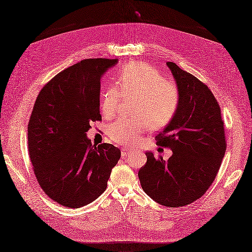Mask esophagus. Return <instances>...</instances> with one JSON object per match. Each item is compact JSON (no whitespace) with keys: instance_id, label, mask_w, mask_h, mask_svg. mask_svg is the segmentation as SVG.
I'll use <instances>...</instances> for the list:
<instances>
[{"instance_id":"1","label":"esophagus","mask_w":252,"mask_h":252,"mask_svg":"<svg viewBox=\"0 0 252 252\" xmlns=\"http://www.w3.org/2000/svg\"><path fill=\"white\" fill-rule=\"evenodd\" d=\"M131 153H132V150L127 149V148H123L122 149V158H126L127 156H129Z\"/></svg>"}]
</instances>
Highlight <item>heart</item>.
I'll list each match as a JSON object with an SVG mask.
<instances>
[{"label":"heart","mask_w":252,"mask_h":252,"mask_svg":"<svg viewBox=\"0 0 252 252\" xmlns=\"http://www.w3.org/2000/svg\"><path fill=\"white\" fill-rule=\"evenodd\" d=\"M118 88L102 91L100 107L105 118H113L122 95L135 96V119H119L109 127L110 138L122 146H134L145 131L163 128L173 119L179 105V90L159 71L146 63L133 62L124 65L116 76Z\"/></svg>","instance_id":"b5f03b06"}]
</instances>
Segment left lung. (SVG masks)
<instances>
[{"mask_svg": "<svg viewBox=\"0 0 252 252\" xmlns=\"http://www.w3.org/2000/svg\"><path fill=\"white\" fill-rule=\"evenodd\" d=\"M179 90L173 119L157 138L172 150L165 161L147 152L138 171L141 188L159 204L182 207L201 198L213 183L223 159L225 137L220 105L209 88L174 63H166Z\"/></svg>", "mask_w": 252, "mask_h": 252, "instance_id": "obj_1", "label": "left lung"}]
</instances>
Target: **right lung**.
I'll return each instance as SVG.
<instances>
[{"label": "right lung", "instance_id": "obj_1", "mask_svg": "<svg viewBox=\"0 0 252 252\" xmlns=\"http://www.w3.org/2000/svg\"><path fill=\"white\" fill-rule=\"evenodd\" d=\"M118 59H85L57 74L39 93L28 126L35 177L48 197L69 208L85 206L106 189L121 151L95 147L90 123L100 121V79Z\"/></svg>", "mask_w": 252, "mask_h": 252}]
</instances>
